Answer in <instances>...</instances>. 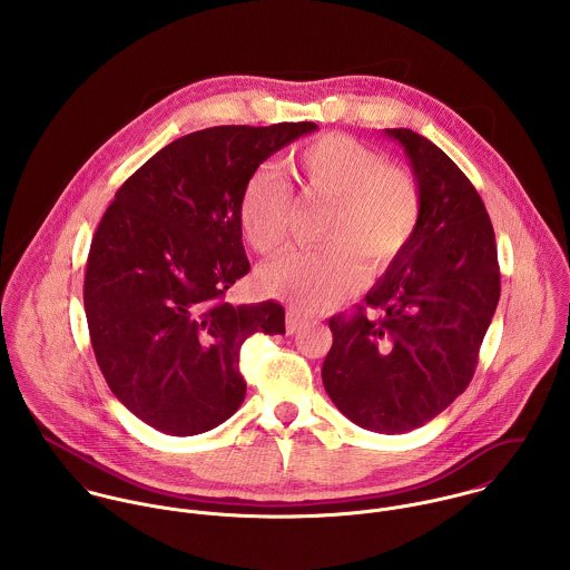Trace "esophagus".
I'll use <instances>...</instances> for the list:
<instances>
[{
  "mask_svg": "<svg viewBox=\"0 0 570 570\" xmlns=\"http://www.w3.org/2000/svg\"><path fill=\"white\" fill-rule=\"evenodd\" d=\"M307 323H309V318L305 314H301L296 309H289L287 321H285V331H287V335H294L301 326L307 325Z\"/></svg>",
  "mask_w": 570,
  "mask_h": 570,
  "instance_id": "esophagus-1",
  "label": "esophagus"
}]
</instances>
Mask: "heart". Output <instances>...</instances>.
<instances>
[{
	"label": "heart",
	"instance_id": "obj_1",
	"mask_svg": "<svg viewBox=\"0 0 570 570\" xmlns=\"http://www.w3.org/2000/svg\"><path fill=\"white\" fill-rule=\"evenodd\" d=\"M303 190L328 204L323 249H294L258 272L267 296L298 309L328 307L362 283V263L380 269L404 252L421 219V195L412 175L386 164L375 149L348 136L328 134L287 160ZM292 190L269 168L256 170L239 197V226L245 242L272 254L287 237Z\"/></svg>",
	"mask_w": 570,
	"mask_h": 570
}]
</instances>
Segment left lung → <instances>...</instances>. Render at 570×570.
<instances>
[{
  "instance_id": "8db88e82",
  "label": "left lung",
  "mask_w": 570,
  "mask_h": 570,
  "mask_svg": "<svg viewBox=\"0 0 570 570\" xmlns=\"http://www.w3.org/2000/svg\"><path fill=\"white\" fill-rule=\"evenodd\" d=\"M404 147L421 195L412 242L346 318L333 316L323 364L326 395L360 428L404 434L450 406L472 382L500 298L495 237L463 170L410 129Z\"/></svg>"
}]
</instances>
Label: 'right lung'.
Masks as SVG:
<instances>
[{
	"label": "right lung",
	"instance_id": "add662e5",
	"mask_svg": "<svg viewBox=\"0 0 570 570\" xmlns=\"http://www.w3.org/2000/svg\"><path fill=\"white\" fill-rule=\"evenodd\" d=\"M316 122L210 127L142 164L91 239L82 301L111 393L173 436L208 432L245 400L242 344L285 333L274 301L230 305L249 272L237 217L245 181Z\"/></svg>",
	"mask_w": 570,
	"mask_h": 570
}]
</instances>
